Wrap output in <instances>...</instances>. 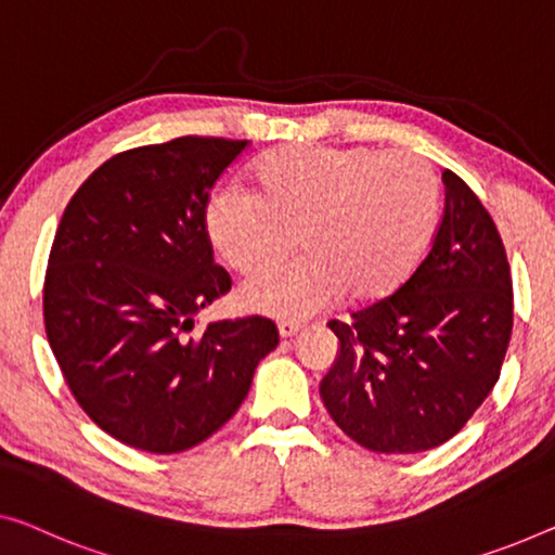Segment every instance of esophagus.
Wrapping results in <instances>:
<instances>
[{"mask_svg": "<svg viewBox=\"0 0 555 555\" xmlns=\"http://www.w3.org/2000/svg\"><path fill=\"white\" fill-rule=\"evenodd\" d=\"M301 331V324L299 321H281L279 324V334H281V338H292V336H296Z\"/></svg>", "mask_w": 555, "mask_h": 555, "instance_id": "obj_1", "label": "esophagus"}]
</instances>
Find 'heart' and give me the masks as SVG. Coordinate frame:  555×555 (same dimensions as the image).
I'll return each mask as SVG.
<instances>
[{
  "instance_id": "heart-1",
  "label": "heart",
  "mask_w": 555,
  "mask_h": 555,
  "mask_svg": "<svg viewBox=\"0 0 555 555\" xmlns=\"http://www.w3.org/2000/svg\"><path fill=\"white\" fill-rule=\"evenodd\" d=\"M256 194L219 186L206 231L231 269L251 274L291 250L305 254L242 286L251 311L306 319L338 296L393 294L431 244L441 181L426 159L371 146H284L254 164Z\"/></svg>"
}]
</instances>
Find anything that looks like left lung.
Listing matches in <instances>:
<instances>
[{
	"mask_svg": "<svg viewBox=\"0 0 555 555\" xmlns=\"http://www.w3.org/2000/svg\"><path fill=\"white\" fill-rule=\"evenodd\" d=\"M431 249L391 296L328 321L338 357L319 386L341 431L378 453L456 436L499 382L514 284L491 214L451 169Z\"/></svg>",
	"mask_w": 555,
	"mask_h": 555,
	"instance_id": "left-lung-1",
	"label": "left lung"
}]
</instances>
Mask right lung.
Listing matches in <instances>:
<instances>
[{"instance_id":"1","label":"right lung","mask_w":555,"mask_h":555,"mask_svg":"<svg viewBox=\"0 0 555 555\" xmlns=\"http://www.w3.org/2000/svg\"><path fill=\"white\" fill-rule=\"evenodd\" d=\"M249 142L179 137L106 159L66 204L44 328L74 399L117 441L179 453L219 431L276 349L271 319L194 313L231 288L206 231L211 186Z\"/></svg>"}]
</instances>
